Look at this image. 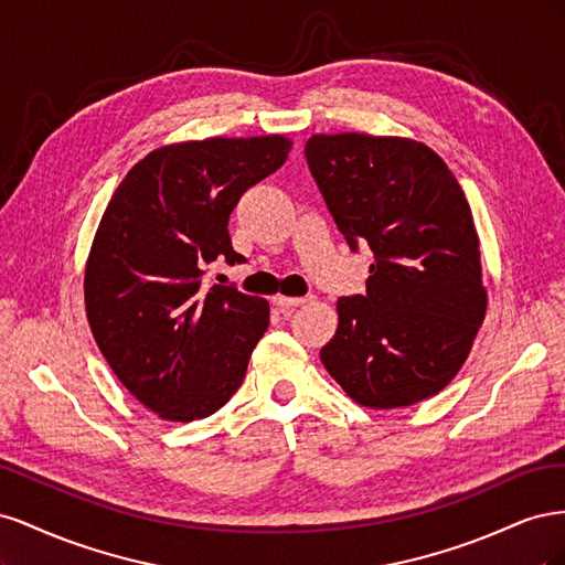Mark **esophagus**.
I'll list each match as a JSON object with an SVG mask.
<instances>
[{"label":"esophagus","mask_w":565,"mask_h":565,"mask_svg":"<svg viewBox=\"0 0 565 565\" xmlns=\"http://www.w3.org/2000/svg\"><path fill=\"white\" fill-rule=\"evenodd\" d=\"M309 299L311 297H282V295H276V297H273V303H276L282 313H292V309H297V306H303Z\"/></svg>","instance_id":"obj_1"}]
</instances>
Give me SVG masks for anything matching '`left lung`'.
Returning a JSON list of instances; mask_svg holds the SVG:
<instances>
[{
	"instance_id": "8db88e82",
	"label": "left lung",
	"mask_w": 565,
	"mask_h": 565,
	"mask_svg": "<svg viewBox=\"0 0 565 565\" xmlns=\"http://www.w3.org/2000/svg\"><path fill=\"white\" fill-rule=\"evenodd\" d=\"M306 162L351 249L374 254L367 292L337 301L320 361L363 407L415 405L446 388L486 318L481 241L465 191L422 141L313 134Z\"/></svg>"
}]
</instances>
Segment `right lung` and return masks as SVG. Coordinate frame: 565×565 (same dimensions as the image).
Listing matches in <instances>:
<instances>
[{"mask_svg":"<svg viewBox=\"0 0 565 565\" xmlns=\"http://www.w3.org/2000/svg\"><path fill=\"white\" fill-rule=\"evenodd\" d=\"M292 150L282 134L169 143L117 185L84 266V306L100 353L131 396L167 422L214 415L241 388L268 328V301L204 287L216 256L245 262L228 216Z\"/></svg>","mask_w":565,"mask_h":565,"instance_id":"right-lung-1","label":"right lung"}]
</instances>
